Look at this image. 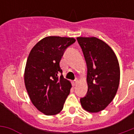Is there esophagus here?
Returning <instances> with one entry per match:
<instances>
[{"instance_id": "esophagus-1", "label": "esophagus", "mask_w": 134, "mask_h": 134, "mask_svg": "<svg viewBox=\"0 0 134 134\" xmlns=\"http://www.w3.org/2000/svg\"><path fill=\"white\" fill-rule=\"evenodd\" d=\"M78 83H79V81H78L77 79H76L75 81H74L72 82V86H76V85L78 84Z\"/></svg>"}]
</instances>
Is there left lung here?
Masks as SVG:
<instances>
[{
  "mask_svg": "<svg viewBox=\"0 0 134 134\" xmlns=\"http://www.w3.org/2000/svg\"><path fill=\"white\" fill-rule=\"evenodd\" d=\"M76 39L88 68V93L80 102L88 112H100L113 100L118 89L120 79L118 60L112 48L102 40L95 37Z\"/></svg>",
  "mask_w": 134,
  "mask_h": 134,
  "instance_id": "obj_1",
  "label": "left lung"
}]
</instances>
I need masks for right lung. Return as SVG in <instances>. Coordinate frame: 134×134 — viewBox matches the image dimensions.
<instances>
[{"label": "right lung", "instance_id": "obj_1", "mask_svg": "<svg viewBox=\"0 0 134 134\" xmlns=\"http://www.w3.org/2000/svg\"><path fill=\"white\" fill-rule=\"evenodd\" d=\"M73 37H46L31 49L26 61L24 83L35 108L46 115H54L63 110L71 84L58 76L65 48L74 44Z\"/></svg>", "mask_w": 134, "mask_h": 134}]
</instances>
